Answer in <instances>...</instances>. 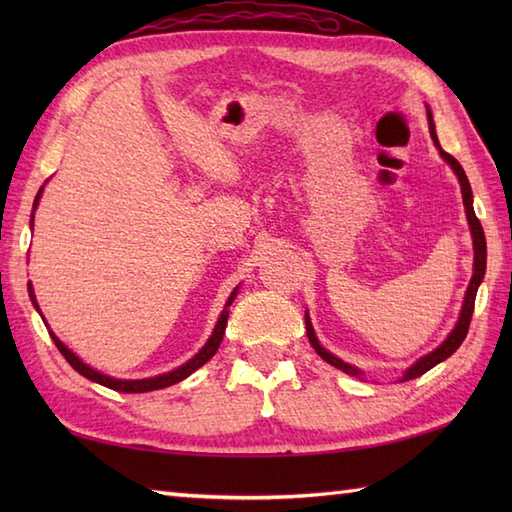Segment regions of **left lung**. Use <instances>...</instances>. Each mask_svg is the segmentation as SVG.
<instances>
[{"label":"left lung","mask_w":512,"mask_h":512,"mask_svg":"<svg viewBox=\"0 0 512 512\" xmlns=\"http://www.w3.org/2000/svg\"><path fill=\"white\" fill-rule=\"evenodd\" d=\"M427 116H429V132H431L433 143H436V147L440 149V156L449 162L451 169L455 171V176H458V180H460L466 220H469L471 235H473V250H475V257H473V277H471L469 288H466L464 303H462V310H460V319H458V323H455V328L451 330V334L447 336V341H442V343L436 347V350L429 352L427 356L418 358V361L413 363L405 374H402L400 383H405V380H411V378H418V376H422L424 372H429L431 367H436L438 363L447 361V358L462 345V341L466 339V332H469V325H471L477 288H480L482 279H484V273H486V237H484V228H482L480 220H477V215H475V211H473V191H471L469 178H466V173H464L460 162L455 160L451 154H447V151H444V149L440 147V140H438V134H436V125H433V116H431L429 110H427ZM306 332H308V339H310V345L314 347V352H317L325 363L334 365L336 369H341V372L350 374V376H361V374H363L361 369L352 367L350 363H343L341 358H336L334 354H330L328 350H325V347H321V343H319V339H317V334H314V330H312V323H310L308 312H306Z\"/></svg>","instance_id":"8db88e82"}]
</instances>
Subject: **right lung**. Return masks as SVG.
Wrapping results in <instances>:
<instances>
[{"instance_id": "add662e5", "label": "right lung", "mask_w": 512, "mask_h": 512, "mask_svg": "<svg viewBox=\"0 0 512 512\" xmlns=\"http://www.w3.org/2000/svg\"><path fill=\"white\" fill-rule=\"evenodd\" d=\"M41 193H43V187H41L39 193H37L35 204H32V206H35V209H37V204H39ZM32 217H35V215H32ZM30 222H32V220H30ZM30 226H32V224H30ZM237 290H239V286L231 292V297H228L226 306H224V310H222V314H220V319H217V323H215V330H213V334H211V339L204 343L202 350H200L198 354H195V356L191 358V361L180 365L178 369H173V372L160 374V376H154V378L121 380V378L105 376V374H101V372H96V369H92L90 365H85L79 356H76L72 350H68V347H65V345L57 339V336H54V332H50V336H52L54 345L59 347V352L65 356V361H68L81 376H85L88 380H94V383H99V385H103V387H110V389H114V391H123V394H145V391H154V389H162V387H169V385L180 383V380L191 376V374L195 372V369L202 367L206 361H209V358H213V354L217 352V347H220V343H222V339H224V330H226V321H228V306H231L233 299L237 297ZM28 292H30L32 306H35V308L39 310L37 299H35V290H32L30 284H28ZM39 314H41V312H39Z\"/></svg>"}]
</instances>
